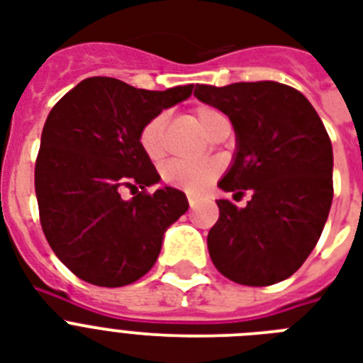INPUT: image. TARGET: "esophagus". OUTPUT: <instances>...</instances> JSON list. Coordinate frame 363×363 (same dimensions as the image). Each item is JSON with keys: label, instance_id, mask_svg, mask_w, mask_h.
I'll return each mask as SVG.
<instances>
[{"label": "esophagus", "instance_id": "esophagus-1", "mask_svg": "<svg viewBox=\"0 0 363 363\" xmlns=\"http://www.w3.org/2000/svg\"><path fill=\"white\" fill-rule=\"evenodd\" d=\"M188 203H190V207H196V205H198V198H196V196H192V194H190V196H188Z\"/></svg>", "mask_w": 363, "mask_h": 363}]
</instances>
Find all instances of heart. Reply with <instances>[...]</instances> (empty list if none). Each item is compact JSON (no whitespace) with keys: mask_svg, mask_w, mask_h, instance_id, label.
Segmentation results:
<instances>
[{"mask_svg":"<svg viewBox=\"0 0 363 363\" xmlns=\"http://www.w3.org/2000/svg\"><path fill=\"white\" fill-rule=\"evenodd\" d=\"M199 125L209 135L213 128L220 121H226V116L222 115L220 111L215 107H199L196 111ZM165 115H156L154 118L143 125L141 133H139V145H141L143 152L147 154L150 160H160L164 156L165 150ZM218 173V165L213 162H181V160H173L162 167V179L167 184L184 190V192L198 194L201 192L207 184Z\"/></svg>","mask_w":363,"mask_h":363,"instance_id":"b5f03b06","label":"heart"}]
</instances>
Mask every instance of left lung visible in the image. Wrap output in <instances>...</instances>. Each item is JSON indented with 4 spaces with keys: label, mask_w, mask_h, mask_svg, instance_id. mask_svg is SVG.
Wrapping results in <instances>:
<instances>
[{
    "label": "left lung",
    "mask_w": 363,
    "mask_h": 363,
    "mask_svg": "<svg viewBox=\"0 0 363 363\" xmlns=\"http://www.w3.org/2000/svg\"><path fill=\"white\" fill-rule=\"evenodd\" d=\"M194 96L230 118L235 152L218 188L245 207L218 199L207 235L213 264L230 281L269 286L294 275L318 242L333 199V150L309 99L275 81L198 84Z\"/></svg>",
    "instance_id": "8db88e82"
}]
</instances>
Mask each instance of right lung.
Instances as JSON below:
<instances>
[{
  "label": "right lung",
  "instance_id": "add662e5",
  "mask_svg": "<svg viewBox=\"0 0 363 363\" xmlns=\"http://www.w3.org/2000/svg\"><path fill=\"white\" fill-rule=\"evenodd\" d=\"M192 90L152 92L92 77L48 113L35 162L39 216L54 254L82 281L116 288L141 279L158 259L167 228L188 211L177 188L147 194L160 175L139 133ZM124 186L138 192L133 199L121 198Z\"/></svg>",
  "mask_w": 363,
  "mask_h": 363
}]
</instances>
